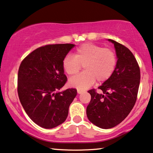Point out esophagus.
<instances>
[{
  "instance_id": "obj_1",
  "label": "esophagus",
  "mask_w": 153,
  "mask_h": 153,
  "mask_svg": "<svg viewBox=\"0 0 153 153\" xmlns=\"http://www.w3.org/2000/svg\"><path fill=\"white\" fill-rule=\"evenodd\" d=\"M82 92H84V91L80 90V89H78V94H82Z\"/></svg>"
}]
</instances>
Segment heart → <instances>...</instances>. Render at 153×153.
<instances>
[{"label": "heart", "instance_id": "1", "mask_svg": "<svg viewBox=\"0 0 153 153\" xmlns=\"http://www.w3.org/2000/svg\"><path fill=\"white\" fill-rule=\"evenodd\" d=\"M117 63V54L111 48L93 43H85L78 47L74 55H67L62 62L66 74L74 76L83 66L85 71L69 80L71 87L83 90L91 87L96 80L103 82L111 78Z\"/></svg>", "mask_w": 153, "mask_h": 153}]
</instances>
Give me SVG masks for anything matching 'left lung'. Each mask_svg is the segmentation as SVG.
Returning <instances> with one entry per match:
<instances>
[{
  "label": "left lung",
  "mask_w": 153,
  "mask_h": 153,
  "mask_svg": "<svg viewBox=\"0 0 153 153\" xmlns=\"http://www.w3.org/2000/svg\"><path fill=\"white\" fill-rule=\"evenodd\" d=\"M114 44L117 63L113 74L98 89L88 92L91 101L87 107V116L94 125L102 129H111L122 123L135 105L140 72L133 53L123 45L109 39Z\"/></svg>",
  "instance_id": "obj_1"
}]
</instances>
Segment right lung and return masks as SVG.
<instances>
[{
  "instance_id": "add662e5",
  "label": "right lung",
  "mask_w": 153,
  "mask_h": 153,
  "mask_svg": "<svg viewBox=\"0 0 153 153\" xmlns=\"http://www.w3.org/2000/svg\"><path fill=\"white\" fill-rule=\"evenodd\" d=\"M73 44L40 47L22 60L17 76L20 102L30 119L40 127L52 129L66 120L77 89L58 90L66 84L62 62Z\"/></svg>"
}]
</instances>
